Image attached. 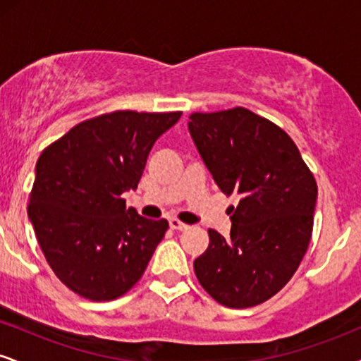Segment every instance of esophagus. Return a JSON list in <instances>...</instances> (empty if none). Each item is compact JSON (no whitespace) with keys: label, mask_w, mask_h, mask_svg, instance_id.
I'll return each mask as SVG.
<instances>
[{"label":"esophagus","mask_w":361,"mask_h":361,"mask_svg":"<svg viewBox=\"0 0 361 361\" xmlns=\"http://www.w3.org/2000/svg\"><path fill=\"white\" fill-rule=\"evenodd\" d=\"M169 227H171V229H175V231H185V229H188V226H186L185 222L178 221L176 217L169 219Z\"/></svg>","instance_id":"obj_1"}]
</instances>
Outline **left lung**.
I'll return each mask as SVG.
<instances>
[{
  "label": "left lung",
  "mask_w": 361,
  "mask_h": 361,
  "mask_svg": "<svg viewBox=\"0 0 361 361\" xmlns=\"http://www.w3.org/2000/svg\"><path fill=\"white\" fill-rule=\"evenodd\" d=\"M188 128L222 193L239 197L231 235L209 229L195 275L219 304L255 307L288 283L307 252L316 178L283 128L243 106L195 111Z\"/></svg>",
  "instance_id": "1"
}]
</instances>
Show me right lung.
Listing matches in <instances>:
<instances>
[{"label": "right lung", "mask_w": 361, "mask_h": 361, "mask_svg": "<svg viewBox=\"0 0 361 361\" xmlns=\"http://www.w3.org/2000/svg\"><path fill=\"white\" fill-rule=\"evenodd\" d=\"M181 111L117 110L74 126L40 154L27 212L56 276L93 302L122 297L146 271L168 221L126 207L149 152Z\"/></svg>", "instance_id": "add662e5"}]
</instances>
